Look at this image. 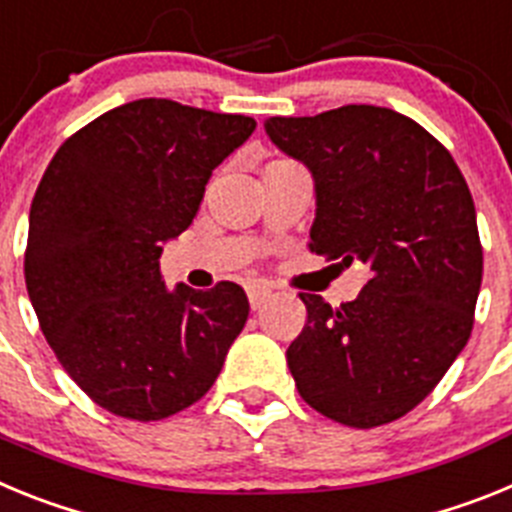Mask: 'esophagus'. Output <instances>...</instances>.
<instances>
[{
    "label": "esophagus",
    "mask_w": 512,
    "mask_h": 512,
    "mask_svg": "<svg viewBox=\"0 0 512 512\" xmlns=\"http://www.w3.org/2000/svg\"><path fill=\"white\" fill-rule=\"evenodd\" d=\"M269 297H271V289L264 287V284H251V287H248V302H251L253 310H259Z\"/></svg>",
    "instance_id": "34e87169"
}]
</instances>
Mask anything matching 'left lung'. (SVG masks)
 I'll return each instance as SVG.
<instances>
[{
    "label": "left lung",
    "instance_id": "left-lung-1",
    "mask_svg": "<svg viewBox=\"0 0 512 512\" xmlns=\"http://www.w3.org/2000/svg\"><path fill=\"white\" fill-rule=\"evenodd\" d=\"M264 128L315 179L310 251L372 269L341 307L300 292L307 323L287 348L289 372L325 418L392 423L431 395L472 333L482 284L472 192L451 153L387 107L269 117Z\"/></svg>",
    "mask_w": 512,
    "mask_h": 512
}]
</instances>
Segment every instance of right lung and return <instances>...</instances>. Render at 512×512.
<instances>
[{
	"label": "right lung",
	"instance_id": "obj_1",
	"mask_svg": "<svg viewBox=\"0 0 512 512\" xmlns=\"http://www.w3.org/2000/svg\"><path fill=\"white\" fill-rule=\"evenodd\" d=\"M253 128L246 115L135 99L51 158L30 205L27 295L53 354L99 408L148 423L215 384L248 320L246 292L166 289L161 251Z\"/></svg>",
	"mask_w": 512,
	"mask_h": 512
}]
</instances>
